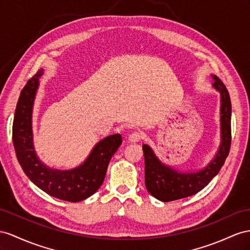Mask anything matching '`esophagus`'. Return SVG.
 Returning a JSON list of instances; mask_svg holds the SVG:
<instances>
[{
  "label": "esophagus",
  "mask_w": 250,
  "mask_h": 250,
  "mask_svg": "<svg viewBox=\"0 0 250 250\" xmlns=\"http://www.w3.org/2000/svg\"><path fill=\"white\" fill-rule=\"evenodd\" d=\"M127 139H129L130 143H137L140 139H142V134H140L139 132H133L130 134Z\"/></svg>",
  "instance_id": "34e87169"
}]
</instances>
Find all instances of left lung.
<instances>
[{
	"instance_id": "obj_1",
	"label": "left lung",
	"mask_w": 250,
	"mask_h": 250,
	"mask_svg": "<svg viewBox=\"0 0 250 250\" xmlns=\"http://www.w3.org/2000/svg\"><path fill=\"white\" fill-rule=\"evenodd\" d=\"M212 87L220 93L221 144L214 158L197 171L183 172L165 165L148 145H143L145 156V184L151 195L162 202L176 201L196 194L219 173L228 156L231 144V102L224 83L215 75Z\"/></svg>"
}]
</instances>
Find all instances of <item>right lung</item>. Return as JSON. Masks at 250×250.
I'll list each match as a JSON object with an SVG mask.
<instances>
[{"label":"right lung","mask_w":250,"mask_h":250,"mask_svg":"<svg viewBox=\"0 0 250 250\" xmlns=\"http://www.w3.org/2000/svg\"><path fill=\"white\" fill-rule=\"evenodd\" d=\"M43 69L29 79L22 89L12 125V143L19 164L29 180L47 194L67 202H80L93 195L104 181L114 153L123 140L113 134L95 145L87 158L70 170L50 168L38 157L34 146L33 108Z\"/></svg>","instance_id":"right-lung-1"}]
</instances>
